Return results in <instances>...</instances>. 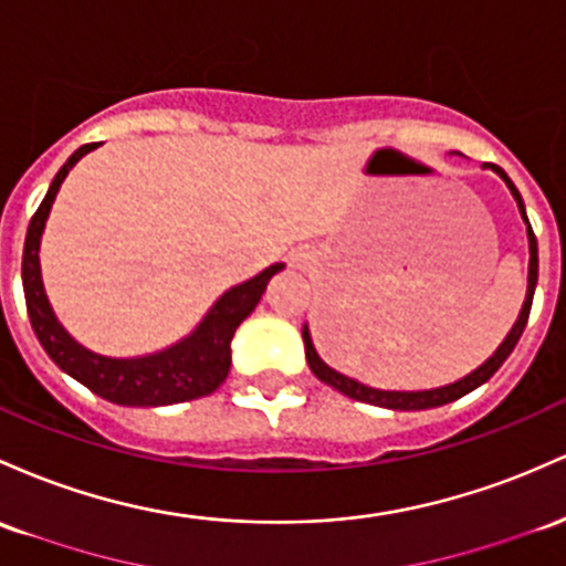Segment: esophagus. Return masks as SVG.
I'll return each mask as SVG.
<instances>
[{
	"label": "esophagus",
	"mask_w": 566,
	"mask_h": 566,
	"mask_svg": "<svg viewBox=\"0 0 566 566\" xmlns=\"http://www.w3.org/2000/svg\"><path fill=\"white\" fill-rule=\"evenodd\" d=\"M293 263H295V265H306V263H308V254H306V252H297L295 258H293Z\"/></svg>",
	"instance_id": "34e87169"
}]
</instances>
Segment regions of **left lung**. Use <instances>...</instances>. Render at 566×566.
Returning a JSON list of instances; mask_svg holds the SVG:
<instances>
[{
	"instance_id": "8db88e82",
	"label": "left lung",
	"mask_w": 566,
	"mask_h": 566,
	"mask_svg": "<svg viewBox=\"0 0 566 566\" xmlns=\"http://www.w3.org/2000/svg\"><path fill=\"white\" fill-rule=\"evenodd\" d=\"M483 169H492L496 177H500L502 182L507 185V190H511L515 203H518L521 220H524V226H526V241H530V273H526V297H524V306H521V312H518V319L513 322L511 333L505 335V340L496 346L494 354L486 359V363L478 365L475 370H470V374L459 378V381L446 384V387L411 389V392H406V389H376V387H368V384L357 381V378L338 374V370L331 368V365H327L325 359L319 357V352H316V346L312 340V331H308V325H303V346H306V363H308V368H312V374L319 378L322 384L338 389L340 395L352 397V400L370 402V406L389 408V411H427V408L446 406V402H454V400H459V397L473 392V389L481 387V384H486L489 378H492L496 370H500V365L505 363L507 357H511L515 344H518L521 333H524L526 319H530L532 297H535V287H537V239H535V233H532L530 217H526V207H524V201H521V192L515 190L511 177H507V174L494 164H486Z\"/></svg>"
}]
</instances>
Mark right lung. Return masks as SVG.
Listing matches in <instances>:
<instances>
[{
	"mask_svg": "<svg viewBox=\"0 0 566 566\" xmlns=\"http://www.w3.org/2000/svg\"><path fill=\"white\" fill-rule=\"evenodd\" d=\"M96 147L98 145H83L70 155V160L53 177L40 209L29 222L21 279L31 327H34L48 357L66 376L88 387L93 395L117 402V406L158 408L212 395L231 370V340L235 327L254 312L271 276L282 271L284 263H273L258 276L226 290L212 303V308L203 314V319L192 327V333L179 338L177 344L166 346V349L142 354V357H104V354L85 349L80 340H74L66 333V327L53 312L51 301H48L40 269V244L61 182L74 169V164Z\"/></svg>",
	"mask_w": 566,
	"mask_h": 566,
	"instance_id": "right-lung-1",
	"label": "right lung"
}]
</instances>
